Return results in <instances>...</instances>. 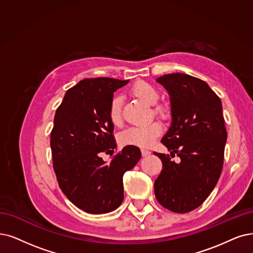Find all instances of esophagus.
Masks as SVG:
<instances>
[{
  "instance_id": "34e87169",
  "label": "esophagus",
  "mask_w": 253,
  "mask_h": 253,
  "mask_svg": "<svg viewBox=\"0 0 253 253\" xmlns=\"http://www.w3.org/2000/svg\"><path fill=\"white\" fill-rule=\"evenodd\" d=\"M141 154H142V156H143V157H146V156H148V155H150V154H151V151H150V150H148V149L142 148V149H141Z\"/></svg>"
}]
</instances>
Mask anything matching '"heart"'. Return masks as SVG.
<instances>
[{
  "label": "heart",
  "mask_w": 253,
  "mask_h": 253,
  "mask_svg": "<svg viewBox=\"0 0 253 253\" xmlns=\"http://www.w3.org/2000/svg\"><path fill=\"white\" fill-rule=\"evenodd\" d=\"M130 93L134 96L142 100L148 106L155 105L159 99L158 90L144 81H139L130 87ZM123 97L120 95H115L111 99L108 117L111 123L114 126H120L123 124ZM154 112L158 115L164 116L165 112L162 108H155ZM162 133V125L158 121H153L142 126H130L125 129L119 136L120 142L124 145H134L139 147H148L154 143V141Z\"/></svg>",
  "instance_id": "heart-1"
}]
</instances>
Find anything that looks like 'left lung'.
Here are the masks:
<instances>
[{
    "mask_svg": "<svg viewBox=\"0 0 253 253\" xmlns=\"http://www.w3.org/2000/svg\"><path fill=\"white\" fill-rule=\"evenodd\" d=\"M169 92L172 124L162 138L169 155L159 154L162 171L155 180L159 204L184 214L204 204L220 177L227 132L219 96L198 78L168 74L158 79Z\"/></svg>",
    "mask_w": 253,
    "mask_h": 253,
    "instance_id": "left-lung-1",
    "label": "left lung"
}]
</instances>
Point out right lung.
<instances>
[{
  "label": "right lung",
  "mask_w": 253,
  "mask_h": 253,
  "mask_svg": "<svg viewBox=\"0 0 253 253\" xmlns=\"http://www.w3.org/2000/svg\"><path fill=\"white\" fill-rule=\"evenodd\" d=\"M127 82L84 79L67 90L56 110L50 148L57 181L65 196L89 214L109 213L121 205L124 174L141 158L134 145L117 151L109 164L101 158L116 149L108 109L114 92Z\"/></svg>",
  "instance_id": "add662e5"
}]
</instances>
